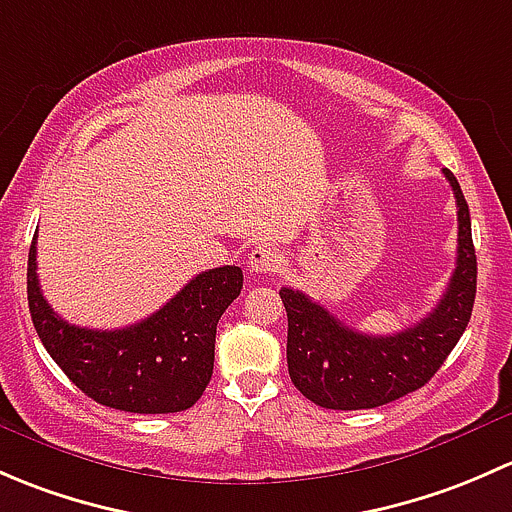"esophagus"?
<instances>
[{"label":"esophagus","mask_w":512,"mask_h":512,"mask_svg":"<svg viewBox=\"0 0 512 512\" xmlns=\"http://www.w3.org/2000/svg\"><path fill=\"white\" fill-rule=\"evenodd\" d=\"M283 266V256L276 246L261 244L251 251L249 256V268L254 273H278Z\"/></svg>","instance_id":"obj_1"}]
</instances>
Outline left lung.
I'll return each instance as SVG.
<instances>
[{
    "instance_id": "obj_1",
    "label": "left lung",
    "mask_w": 512,
    "mask_h": 512,
    "mask_svg": "<svg viewBox=\"0 0 512 512\" xmlns=\"http://www.w3.org/2000/svg\"><path fill=\"white\" fill-rule=\"evenodd\" d=\"M458 209L456 268L439 305L412 328L367 335L347 328L308 295L281 288L288 313V374L303 397L325 409H374L424 387L461 340L476 300L471 214L458 179L444 170Z\"/></svg>"
}]
</instances>
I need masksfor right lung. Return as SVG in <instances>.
Wrapping results in <instances>:
<instances>
[{"label": "right lung", "mask_w": 512, "mask_h": 512, "mask_svg": "<svg viewBox=\"0 0 512 512\" xmlns=\"http://www.w3.org/2000/svg\"><path fill=\"white\" fill-rule=\"evenodd\" d=\"M241 286L239 266L209 268L150 318L91 330L66 323L46 303L36 276V234L26 268L31 320L46 352L93 402L133 414H175L197 404L212 379L217 323Z\"/></svg>", "instance_id": "obj_1"}]
</instances>
